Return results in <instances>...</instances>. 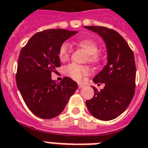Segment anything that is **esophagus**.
I'll use <instances>...</instances> for the list:
<instances>
[{
    "label": "esophagus",
    "instance_id": "1",
    "mask_svg": "<svg viewBox=\"0 0 148 148\" xmlns=\"http://www.w3.org/2000/svg\"><path fill=\"white\" fill-rule=\"evenodd\" d=\"M83 86H84V85H83V83H78V87H79V89L83 88Z\"/></svg>",
    "mask_w": 148,
    "mask_h": 148
}]
</instances>
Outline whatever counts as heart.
Returning <instances> with one entry per match:
<instances>
[{"label":"heart","instance_id":"b5f03b06","mask_svg":"<svg viewBox=\"0 0 148 148\" xmlns=\"http://www.w3.org/2000/svg\"><path fill=\"white\" fill-rule=\"evenodd\" d=\"M77 45L82 49H83L87 53V59L88 62L91 63H98L101 61V56L97 53L98 45L95 41L83 39L77 42ZM71 52V47L68 42H65L60 46L58 51V57L61 61H66L69 57ZM66 75L74 80L80 81L84 76L90 75V69L86 66L79 65L77 64H69L65 69Z\"/></svg>","mask_w":148,"mask_h":148}]
</instances>
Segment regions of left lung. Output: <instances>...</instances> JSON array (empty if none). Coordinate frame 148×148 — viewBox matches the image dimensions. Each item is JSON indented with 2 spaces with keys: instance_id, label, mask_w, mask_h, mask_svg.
Returning a JSON list of instances; mask_svg holds the SVG:
<instances>
[{
  "instance_id": "left-lung-1",
  "label": "left lung",
  "mask_w": 148,
  "mask_h": 148,
  "mask_svg": "<svg viewBox=\"0 0 148 148\" xmlns=\"http://www.w3.org/2000/svg\"><path fill=\"white\" fill-rule=\"evenodd\" d=\"M85 28L97 33L106 44L108 64L93 79L95 83H104L103 90L93 87L94 96L86 101L89 112L102 121L114 119L131 102L136 87L134 54L126 41L112 29L88 25Z\"/></svg>"
}]
</instances>
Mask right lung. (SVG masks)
<instances>
[{
    "instance_id": "1",
    "label": "right lung",
    "mask_w": 148,
    "mask_h": 148,
    "mask_svg": "<svg viewBox=\"0 0 148 148\" xmlns=\"http://www.w3.org/2000/svg\"><path fill=\"white\" fill-rule=\"evenodd\" d=\"M75 33L62 29L39 32L20 51L16 84L28 108L38 117L50 119L60 115L78 88L69 77L60 83L51 79V73L61 66L60 46Z\"/></svg>"
}]
</instances>
